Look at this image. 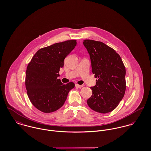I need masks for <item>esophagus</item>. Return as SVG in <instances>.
Masks as SVG:
<instances>
[{
    "instance_id": "esophagus-1",
    "label": "esophagus",
    "mask_w": 151,
    "mask_h": 151,
    "mask_svg": "<svg viewBox=\"0 0 151 151\" xmlns=\"http://www.w3.org/2000/svg\"><path fill=\"white\" fill-rule=\"evenodd\" d=\"M83 85H78V84H76V86L77 88H82L83 87Z\"/></svg>"
}]
</instances>
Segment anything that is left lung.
Returning <instances> with one entry per match:
<instances>
[{
	"label": "left lung",
	"instance_id": "obj_1",
	"mask_svg": "<svg viewBox=\"0 0 151 151\" xmlns=\"http://www.w3.org/2000/svg\"><path fill=\"white\" fill-rule=\"evenodd\" d=\"M89 54L96 85L90 88L92 96L87 100L93 110L107 113L116 108L123 99L126 88V68L120 55L102 42L84 40Z\"/></svg>",
	"mask_w": 151,
	"mask_h": 151
}]
</instances>
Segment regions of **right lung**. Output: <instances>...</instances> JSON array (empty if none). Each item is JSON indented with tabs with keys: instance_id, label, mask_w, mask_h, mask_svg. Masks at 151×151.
<instances>
[{
	"instance_id": "obj_1",
	"label": "right lung",
	"mask_w": 151,
	"mask_h": 151,
	"mask_svg": "<svg viewBox=\"0 0 151 151\" xmlns=\"http://www.w3.org/2000/svg\"><path fill=\"white\" fill-rule=\"evenodd\" d=\"M76 40H69L43 47L37 52L27 66L25 87L32 104L43 113L53 112L65 104L74 86L63 84L59 72L65 57L74 49Z\"/></svg>"
}]
</instances>
